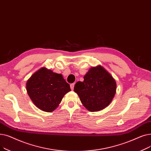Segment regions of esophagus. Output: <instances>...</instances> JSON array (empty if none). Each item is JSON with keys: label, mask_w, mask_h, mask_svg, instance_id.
Returning a JSON list of instances; mask_svg holds the SVG:
<instances>
[{"label": "esophagus", "mask_w": 151, "mask_h": 151, "mask_svg": "<svg viewBox=\"0 0 151 151\" xmlns=\"http://www.w3.org/2000/svg\"><path fill=\"white\" fill-rule=\"evenodd\" d=\"M74 83H72V84H70V89L72 90H74Z\"/></svg>", "instance_id": "34e87169"}]
</instances>
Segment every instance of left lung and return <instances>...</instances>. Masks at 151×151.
Wrapping results in <instances>:
<instances>
[{
    "label": "left lung",
    "instance_id": "left-lung-1",
    "mask_svg": "<svg viewBox=\"0 0 151 151\" xmlns=\"http://www.w3.org/2000/svg\"><path fill=\"white\" fill-rule=\"evenodd\" d=\"M83 82H77L74 90L81 103L90 112L101 111L108 106L116 93L117 83L103 66L91 68Z\"/></svg>",
    "mask_w": 151,
    "mask_h": 151
}]
</instances>
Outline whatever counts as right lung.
<instances>
[{
    "instance_id": "right-lung-1",
    "label": "right lung",
    "mask_w": 151,
    "mask_h": 151,
    "mask_svg": "<svg viewBox=\"0 0 151 151\" xmlns=\"http://www.w3.org/2000/svg\"><path fill=\"white\" fill-rule=\"evenodd\" d=\"M27 93L40 110L50 112L60 104L63 96L70 91L62 74L43 67L34 73L26 82Z\"/></svg>"
}]
</instances>
